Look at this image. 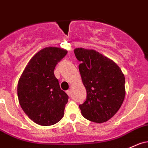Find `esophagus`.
Instances as JSON below:
<instances>
[{
  "label": "esophagus",
  "mask_w": 148,
  "mask_h": 148,
  "mask_svg": "<svg viewBox=\"0 0 148 148\" xmlns=\"http://www.w3.org/2000/svg\"><path fill=\"white\" fill-rule=\"evenodd\" d=\"M66 93H67V95H69V97L71 96V91H70V90H66Z\"/></svg>",
  "instance_id": "obj_1"
}]
</instances>
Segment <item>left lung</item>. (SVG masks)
Returning <instances> with one entry per match:
<instances>
[{"label":"left lung","instance_id":"1","mask_svg":"<svg viewBox=\"0 0 148 148\" xmlns=\"http://www.w3.org/2000/svg\"><path fill=\"white\" fill-rule=\"evenodd\" d=\"M86 100L79 105L84 118L103 123L117 112L125 98V77L119 66L94 50L74 49Z\"/></svg>","mask_w":148,"mask_h":148}]
</instances>
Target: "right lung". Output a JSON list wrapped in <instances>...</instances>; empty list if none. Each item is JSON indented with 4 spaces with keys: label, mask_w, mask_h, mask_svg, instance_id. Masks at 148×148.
I'll return each instance as SVG.
<instances>
[{
    "label": "right lung",
    "mask_w": 148,
    "mask_h": 148,
    "mask_svg": "<svg viewBox=\"0 0 148 148\" xmlns=\"http://www.w3.org/2000/svg\"><path fill=\"white\" fill-rule=\"evenodd\" d=\"M66 53V50L57 47L40 50L32 57L19 78V105L36 124L50 126L64 116L69 97L61 90L54 69Z\"/></svg>",
    "instance_id": "add662e5"
}]
</instances>
